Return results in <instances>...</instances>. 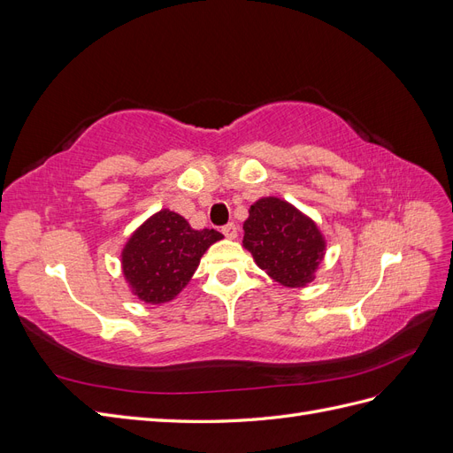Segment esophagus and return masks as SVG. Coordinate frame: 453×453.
<instances>
[{
	"instance_id": "esophagus-1",
	"label": "esophagus",
	"mask_w": 453,
	"mask_h": 453,
	"mask_svg": "<svg viewBox=\"0 0 453 453\" xmlns=\"http://www.w3.org/2000/svg\"><path fill=\"white\" fill-rule=\"evenodd\" d=\"M223 234L228 238V240H234L238 236V228L234 223H228L223 226Z\"/></svg>"
}]
</instances>
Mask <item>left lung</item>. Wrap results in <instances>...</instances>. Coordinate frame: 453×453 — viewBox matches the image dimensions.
Returning a JSON list of instances; mask_svg holds the SVG:
<instances>
[{
	"instance_id": "8db88e82",
	"label": "left lung",
	"mask_w": 453,
	"mask_h": 453,
	"mask_svg": "<svg viewBox=\"0 0 453 453\" xmlns=\"http://www.w3.org/2000/svg\"><path fill=\"white\" fill-rule=\"evenodd\" d=\"M242 245L273 281L298 289L315 280L325 258L326 240L318 223L291 202L265 196L250 208Z\"/></svg>"
}]
</instances>
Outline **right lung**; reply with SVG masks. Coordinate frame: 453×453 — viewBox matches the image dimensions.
<instances>
[{
	"instance_id": "1",
	"label": "right lung",
	"mask_w": 453,
	"mask_h": 453,
	"mask_svg": "<svg viewBox=\"0 0 453 453\" xmlns=\"http://www.w3.org/2000/svg\"><path fill=\"white\" fill-rule=\"evenodd\" d=\"M219 240H223L221 232L195 230L185 217L164 208L127 240L120 251L122 276L142 303H170L185 289L203 253Z\"/></svg>"
}]
</instances>
